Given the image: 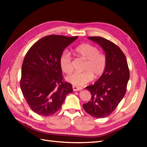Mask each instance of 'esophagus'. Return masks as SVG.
<instances>
[{
    "label": "esophagus",
    "mask_w": 147,
    "mask_h": 147,
    "mask_svg": "<svg viewBox=\"0 0 147 147\" xmlns=\"http://www.w3.org/2000/svg\"><path fill=\"white\" fill-rule=\"evenodd\" d=\"M73 89L74 92H77V91H80L82 90L83 88L82 87H80V86H73Z\"/></svg>",
    "instance_id": "obj_1"
}]
</instances>
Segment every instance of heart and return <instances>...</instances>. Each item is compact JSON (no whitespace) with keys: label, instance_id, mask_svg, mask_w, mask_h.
<instances>
[{"label":"heart","instance_id":"obj_1","mask_svg":"<svg viewBox=\"0 0 147 147\" xmlns=\"http://www.w3.org/2000/svg\"><path fill=\"white\" fill-rule=\"evenodd\" d=\"M76 54L86 61L85 71L82 73L76 72L67 77V80L74 86H83L91 82L93 76L99 78L104 73L107 67V60L104 54L99 52L96 47L90 43H83L74 49ZM62 71L70 74L73 71V61L69 52L64 51L59 59Z\"/></svg>","mask_w":147,"mask_h":147}]
</instances>
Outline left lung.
<instances>
[{
  "mask_svg": "<svg viewBox=\"0 0 147 147\" xmlns=\"http://www.w3.org/2000/svg\"><path fill=\"white\" fill-rule=\"evenodd\" d=\"M104 50L107 67L93 85L86 87L92 94L90 101L83 104L86 112L95 118H104L114 112L126 92L129 70L126 56L115 43L101 36H89Z\"/></svg>",
  "mask_w": 147,
  "mask_h": 147,
  "instance_id": "1",
  "label": "left lung"
}]
</instances>
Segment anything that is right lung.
I'll return each instance as SVG.
<instances>
[{
	"mask_svg": "<svg viewBox=\"0 0 147 147\" xmlns=\"http://www.w3.org/2000/svg\"><path fill=\"white\" fill-rule=\"evenodd\" d=\"M77 38L45 36L27 52L21 67L20 87L29 107L38 115L54 114L65 96L73 92L72 85L62 76L59 59L65 48Z\"/></svg>",
	"mask_w": 147,
	"mask_h": 147,
	"instance_id": "obj_1",
	"label": "right lung"
}]
</instances>
